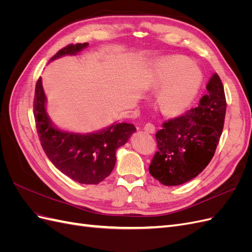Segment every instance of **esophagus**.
<instances>
[{
	"label": "esophagus",
	"instance_id": "1",
	"mask_svg": "<svg viewBox=\"0 0 252 252\" xmlns=\"http://www.w3.org/2000/svg\"><path fill=\"white\" fill-rule=\"evenodd\" d=\"M144 130L146 131L147 133H155V131H156V127H155V125H154V124L147 123L146 125H145V127H144Z\"/></svg>",
	"mask_w": 252,
	"mask_h": 252
}]
</instances>
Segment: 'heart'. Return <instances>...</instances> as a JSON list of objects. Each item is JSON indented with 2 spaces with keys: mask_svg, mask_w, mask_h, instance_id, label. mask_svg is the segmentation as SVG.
<instances>
[{
  "mask_svg": "<svg viewBox=\"0 0 252 252\" xmlns=\"http://www.w3.org/2000/svg\"><path fill=\"white\" fill-rule=\"evenodd\" d=\"M189 61L182 57H169L162 60L157 71V84L164 87L159 104L162 109L169 114L185 111L191 103L202 83V73Z\"/></svg>",
  "mask_w": 252,
  "mask_h": 252,
  "instance_id": "heart-1",
  "label": "heart"
}]
</instances>
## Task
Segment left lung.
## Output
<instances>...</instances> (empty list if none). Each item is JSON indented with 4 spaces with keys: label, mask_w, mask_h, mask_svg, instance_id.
Returning <instances> with one entry per match:
<instances>
[{
    "label": "left lung",
    "mask_w": 252,
    "mask_h": 252,
    "mask_svg": "<svg viewBox=\"0 0 252 252\" xmlns=\"http://www.w3.org/2000/svg\"><path fill=\"white\" fill-rule=\"evenodd\" d=\"M197 107L169 120L156 134L158 151L149 172L165 186H178L194 179L215 156L222 134L226 98L222 81L213 73Z\"/></svg>",
    "instance_id": "1"
}]
</instances>
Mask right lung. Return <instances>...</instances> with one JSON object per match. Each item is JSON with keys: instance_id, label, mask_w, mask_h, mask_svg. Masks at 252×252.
<instances>
[{"instance_id": "right-lung-1", "label": "right lung", "mask_w": 252, "mask_h": 252, "mask_svg": "<svg viewBox=\"0 0 252 252\" xmlns=\"http://www.w3.org/2000/svg\"><path fill=\"white\" fill-rule=\"evenodd\" d=\"M88 43L71 44L58 51L50 61L64 56H74ZM33 113L37 135L45 154L57 168L81 184H98L111 173L116 165L117 149L135 131L133 124L113 123L93 133L61 130L50 120L46 110L42 79L36 82Z\"/></svg>"}]
</instances>
